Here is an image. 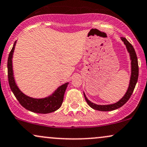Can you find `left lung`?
I'll return each mask as SVG.
<instances>
[{
    "instance_id": "8db88e82",
    "label": "left lung",
    "mask_w": 147,
    "mask_h": 147,
    "mask_svg": "<svg viewBox=\"0 0 147 147\" xmlns=\"http://www.w3.org/2000/svg\"><path fill=\"white\" fill-rule=\"evenodd\" d=\"M121 39L122 41L124 42L125 45L127 48L128 53H129V56H130L131 60V77H130V81H129V84L128 89L126 92L125 94L121 99L119 100L117 102L112 104V105H98L96 104H94L90 101L87 99L86 96H85V93H83L85 96V99L86 100L87 103L90 106L91 108L95 110L100 111H111L117 109L121 107L122 106L125 105V104L128 101L129 98L131 97V94L134 90L136 85L137 81H138V58H137L136 53L134 49L133 46L129 43V41L126 39L124 37H121Z\"/></svg>"
}]
</instances>
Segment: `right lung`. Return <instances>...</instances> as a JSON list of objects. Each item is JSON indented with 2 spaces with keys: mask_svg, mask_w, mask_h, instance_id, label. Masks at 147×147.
Instances as JSON below:
<instances>
[{
  "mask_svg": "<svg viewBox=\"0 0 147 147\" xmlns=\"http://www.w3.org/2000/svg\"><path fill=\"white\" fill-rule=\"evenodd\" d=\"M16 44V41L14 42L11 51L9 53L8 61H7L9 84L14 96H16L17 100H18V102L22 107L33 113L47 114V113H50L57 111L62 106L65 91L66 90L68 83H64L61 85L52 94V95L48 96L47 98L37 99V98H33L25 95L17 86L13 77L12 57Z\"/></svg>",
  "mask_w": 147,
  "mask_h": 147,
  "instance_id": "add662e5",
  "label": "right lung"
}]
</instances>
